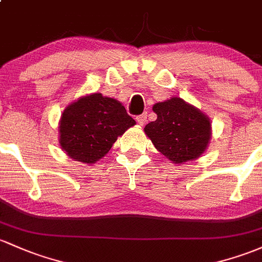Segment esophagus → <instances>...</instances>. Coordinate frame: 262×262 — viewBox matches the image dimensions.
Returning <instances> with one entry per match:
<instances>
[{"label":"esophagus","instance_id":"esophagus-1","mask_svg":"<svg viewBox=\"0 0 262 262\" xmlns=\"http://www.w3.org/2000/svg\"><path fill=\"white\" fill-rule=\"evenodd\" d=\"M136 121H137V123H139V125H145L146 123V121H147V114H142V115H140V116H137L136 117Z\"/></svg>","mask_w":262,"mask_h":262}]
</instances>
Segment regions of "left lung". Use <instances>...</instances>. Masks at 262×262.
Masks as SVG:
<instances>
[{"instance_id": "8db88e82", "label": "left lung", "mask_w": 262, "mask_h": 262, "mask_svg": "<svg viewBox=\"0 0 262 262\" xmlns=\"http://www.w3.org/2000/svg\"><path fill=\"white\" fill-rule=\"evenodd\" d=\"M157 115L143 128L156 150L175 165L198 160L209 147L212 136L211 120L206 114L180 97L157 102Z\"/></svg>"}]
</instances>
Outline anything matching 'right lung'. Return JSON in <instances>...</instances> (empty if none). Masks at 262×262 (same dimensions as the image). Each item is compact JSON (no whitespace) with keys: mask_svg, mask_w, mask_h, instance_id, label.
I'll list each match as a JSON object with an SVG mask.
<instances>
[{"mask_svg":"<svg viewBox=\"0 0 262 262\" xmlns=\"http://www.w3.org/2000/svg\"><path fill=\"white\" fill-rule=\"evenodd\" d=\"M136 125L120 101L102 94L85 95L63 110L58 143L75 161L92 165L106 156L117 137Z\"/></svg>","mask_w":262,"mask_h":262,"instance_id":"obj_1","label":"right lung"}]
</instances>
